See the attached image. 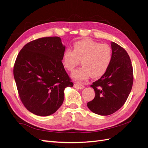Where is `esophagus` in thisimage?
<instances>
[{"mask_svg": "<svg viewBox=\"0 0 148 148\" xmlns=\"http://www.w3.org/2000/svg\"><path fill=\"white\" fill-rule=\"evenodd\" d=\"M74 87L76 88H78L80 89H82L84 88V86L82 84H79L78 83H76L75 84H74Z\"/></svg>", "mask_w": 148, "mask_h": 148, "instance_id": "34e87169", "label": "esophagus"}]
</instances>
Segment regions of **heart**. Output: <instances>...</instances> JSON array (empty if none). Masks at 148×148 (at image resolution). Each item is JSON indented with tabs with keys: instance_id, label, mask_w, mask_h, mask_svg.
<instances>
[{
	"instance_id": "1",
	"label": "heart",
	"mask_w": 148,
	"mask_h": 148,
	"mask_svg": "<svg viewBox=\"0 0 148 148\" xmlns=\"http://www.w3.org/2000/svg\"><path fill=\"white\" fill-rule=\"evenodd\" d=\"M112 57V49L109 45L83 39L73 44V50L65 49L62 54V63L66 70L72 71L81 60L83 66L74 71L72 77L83 81L90 76L97 78L104 75L110 66Z\"/></svg>"
}]
</instances>
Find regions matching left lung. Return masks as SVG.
Instances as JSON below:
<instances>
[{
    "mask_svg": "<svg viewBox=\"0 0 148 148\" xmlns=\"http://www.w3.org/2000/svg\"><path fill=\"white\" fill-rule=\"evenodd\" d=\"M112 61L101 78L91 85L95 92L94 99L87 103L92 112L109 115L122 107L131 92L133 83V66L125 49L111 42Z\"/></svg>",
    "mask_w": 148,
    "mask_h": 148,
    "instance_id": "8db88e82",
    "label": "left lung"
}]
</instances>
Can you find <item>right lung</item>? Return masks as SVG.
<instances>
[{
	"label": "right lung",
	"mask_w": 148,
	"mask_h": 148,
	"mask_svg": "<svg viewBox=\"0 0 148 148\" xmlns=\"http://www.w3.org/2000/svg\"><path fill=\"white\" fill-rule=\"evenodd\" d=\"M65 49L60 38L46 37L27 43L18 54L13 76L21 101L31 113H55L65 89L73 86L62 62Z\"/></svg>",
	"instance_id": "obj_1"
}]
</instances>
